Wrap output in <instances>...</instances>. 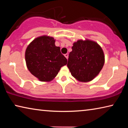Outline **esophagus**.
<instances>
[{"label": "esophagus", "instance_id": "esophagus-1", "mask_svg": "<svg viewBox=\"0 0 128 128\" xmlns=\"http://www.w3.org/2000/svg\"><path fill=\"white\" fill-rule=\"evenodd\" d=\"M64 56H65V57H66V59H68V54H65Z\"/></svg>", "mask_w": 128, "mask_h": 128}]
</instances>
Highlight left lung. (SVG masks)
Returning a JSON list of instances; mask_svg holds the SVG:
<instances>
[{"label":"left lung","instance_id":"left-lung-1","mask_svg":"<svg viewBox=\"0 0 128 128\" xmlns=\"http://www.w3.org/2000/svg\"><path fill=\"white\" fill-rule=\"evenodd\" d=\"M72 49L67 64L71 74L80 81H92L104 64L102 49L98 43L90 40H78L73 43Z\"/></svg>","mask_w":128,"mask_h":128}]
</instances>
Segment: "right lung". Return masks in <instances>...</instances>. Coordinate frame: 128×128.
<instances>
[{
  "label": "right lung",
  "mask_w": 128,
  "mask_h": 128,
  "mask_svg": "<svg viewBox=\"0 0 128 128\" xmlns=\"http://www.w3.org/2000/svg\"><path fill=\"white\" fill-rule=\"evenodd\" d=\"M55 42L52 37L41 36L32 41L26 50L28 70L40 81L52 80L61 67L67 64V59Z\"/></svg>",
  "instance_id": "1"
}]
</instances>
